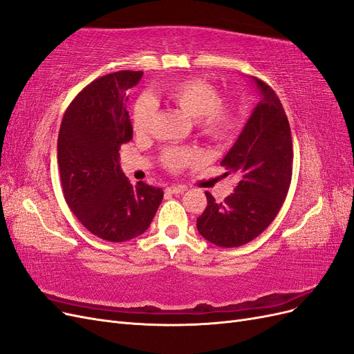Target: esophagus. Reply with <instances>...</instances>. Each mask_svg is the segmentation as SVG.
Returning <instances> with one entry per match:
<instances>
[{"instance_id": "1", "label": "esophagus", "mask_w": 354, "mask_h": 354, "mask_svg": "<svg viewBox=\"0 0 354 354\" xmlns=\"http://www.w3.org/2000/svg\"><path fill=\"white\" fill-rule=\"evenodd\" d=\"M186 189L187 187L183 186V185H174V186H168L165 189V192H167V194H171V195H181V194H185Z\"/></svg>"}]
</instances>
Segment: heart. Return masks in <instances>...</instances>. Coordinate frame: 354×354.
Masks as SVG:
<instances>
[{
    "label": "heart",
    "instance_id": "b5f03b06",
    "mask_svg": "<svg viewBox=\"0 0 354 354\" xmlns=\"http://www.w3.org/2000/svg\"><path fill=\"white\" fill-rule=\"evenodd\" d=\"M164 99L176 104L186 115L194 118L202 136L211 140L227 138L238 124V113L234 104L218 99L216 88L207 81L187 78L167 85L159 91ZM155 115L153 103L142 97L134 103L133 128L137 134H145L152 125ZM167 168L177 171L201 160V153L190 147H171L162 155Z\"/></svg>",
    "mask_w": 354,
    "mask_h": 354
}]
</instances>
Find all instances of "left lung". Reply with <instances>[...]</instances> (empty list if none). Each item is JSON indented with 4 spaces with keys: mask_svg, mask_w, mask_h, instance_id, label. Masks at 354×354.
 <instances>
[{
    "mask_svg": "<svg viewBox=\"0 0 354 354\" xmlns=\"http://www.w3.org/2000/svg\"><path fill=\"white\" fill-rule=\"evenodd\" d=\"M260 93L248 122L221 165L239 177L223 202L205 192L208 205L196 220L208 242L233 248L255 239L279 212L292 177V137L286 113L276 93L251 77Z\"/></svg>",
    "mask_w": 354,
    "mask_h": 354,
    "instance_id": "obj_1",
    "label": "left lung"
}]
</instances>
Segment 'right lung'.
Returning a JSON list of instances; mask_svg holds the SVG:
<instances>
[{"label": "right lung", "instance_id": "right-lung-1", "mask_svg": "<svg viewBox=\"0 0 354 354\" xmlns=\"http://www.w3.org/2000/svg\"><path fill=\"white\" fill-rule=\"evenodd\" d=\"M142 71H120L87 85L63 115L57 162L63 195L88 232L109 242L137 238L151 226L164 192L138 181L120 165L121 145L133 138L128 88Z\"/></svg>", "mask_w": 354, "mask_h": 354}]
</instances>
